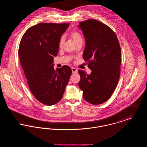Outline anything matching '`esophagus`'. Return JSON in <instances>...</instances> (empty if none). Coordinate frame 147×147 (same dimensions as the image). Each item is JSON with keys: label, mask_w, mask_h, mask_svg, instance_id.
<instances>
[{"label": "esophagus", "mask_w": 147, "mask_h": 147, "mask_svg": "<svg viewBox=\"0 0 147 147\" xmlns=\"http://www.w3.org/2000/svg\"><path fill=\"white\" fill-rule=\"evenodd\" d=\"M71 71H72V73L73 74H74V73H78V70L76 68H71Z\"/></svg>", "instance_id": "1"}]
</instances>
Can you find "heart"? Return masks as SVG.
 Returning <instances> with one entry per match:
<instances>
[{
  "mask_svg": "<svg viewBox=\"0 0 147 147\" xmlns=\"http://www.w3.org/2000/svg\"><path fill=\"white\" fill-rule=\"evenodd\" d=\"M70 37L72 38V40H73V41L75 43H76L77 42H79L80 41H83L82 39V35H80L78 32L77 31H73L70 34ZM64 37L63 36L61 37L59 42V46L60 47H62L63 46V43H64Z\"/></svg>",
  "mask_w": 147,
  "mask_h": 147,
  "instance_id": "b5f03b06",
  "label": "heart"
}]
</instances>
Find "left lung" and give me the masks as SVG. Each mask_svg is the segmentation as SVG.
Segmentation results:
<instances>
[{"mask_svg":"<svg viewBox=\"0 0 147 147\" xmlns=\"http://www.w3.org/2000/svg\"><path fill=\"white\" fill-rule=\"evenodd\" d=\"M85 40L83 58L90 74L79 70L78 83L83 98L93 105L108 100L116 89L120 74L121 51L118 38L106 25L94 19L79 23Z\"/></svg>","mask_w":147,"mask_h":147,"instance_id":"obj_1","label":"left lung"}]
</instances>
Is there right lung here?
Returning <instances> with one entry per match:
<instances>
[{"label":"right lung","instance_id":"obj_1","mask_svg":"<svg viewBox=\"0 0 147 147\" xmlns=\"http://www.w3.org/2000/svg\"><path fill=\"white\" fill-rule=\"evenodd\" d=\"M69 23H40L22 36L19 57L34 96L42 104L55 105L63 97L71 69L64 65L55 70L53 58L58 55L59 42Z\"/></svg>","mask_w":147,"mask_h":147}]
</instances>
